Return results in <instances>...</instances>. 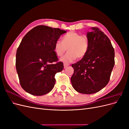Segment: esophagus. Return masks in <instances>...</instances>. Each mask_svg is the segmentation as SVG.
Returning a JSON list of instances; mask_svg holds the SVG:
<instances>
[{"instance_id":"esophagus-1","label":"esophagus","mask_w":129,"mask_h":129,"mask_svg":"<svg viewBox=\"0 0 129 129\" xmlns=\"http://www.w3.org/2000/svg\"><path fill=\"white\" fill-rule=\"evenodd\" d=\"M63 66H64V68H67L68 66H69V64H67V63H64Z\"/></svg>"}]
</instances>
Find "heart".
<instances>
[{"label": "heart", "mask_w": 129, "mask_h": 129, "mask_svg": "<svg viewBox=\"0 0 129 129\" xmlns=\"http://www.w3.org/2000/svg\"><path fill=\"white\" fill-rule=\"evenodd\" d=\"M54 52L58 56H62L68 50V52L61 58V61L68 63L77 58L81 59L87 53L89 41L87 36L81 35L74 31H70L63 36L62 41L57 40L54 44Z\"/></svg>", "instance_id": "heart-1"}]
</instances>
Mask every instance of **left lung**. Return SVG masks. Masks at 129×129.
<instances>
[{
	"label": "left lung",
	"instance_id": "left-lung-1",
	"mask_svg": "<svg viewBox=\"0 0 129 129\" xmlns=\"http://www.w3.org/2000/svg\"><path fill=\"white\" fill-rule=\"evenodd\" d=\"M87 32L89 48L85 56L72 65L71 82L80 93L92 94L108 83L115 65V51L110 40L102 31L92 27Z\"/></svg>",
	"mask_w": 129,
	"mask_h": 129
}]
</instances>
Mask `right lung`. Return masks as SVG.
Listing matches in <instances>:
<instances>
[{
    "instance_id": "1",
    "label": "right lung",
    "mask_w": 129,
    "mask_h": 129,
    "mask_svg": "<svg viewBox=\"0 0 129 129\" xmlns=\"http://www.w3.org/2000/svg\"><path fill=\"white\" fill-rule=\"evenodd\" d=\"M66 30L44 25L34 27L22 39L17 50L15 66L21 87L35 96H42L53 89L55 75L64 67L56 63L54 44Z\"/></svg>"
}]
</instances>
